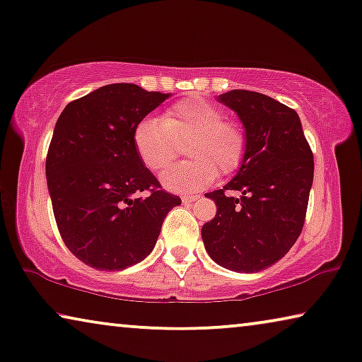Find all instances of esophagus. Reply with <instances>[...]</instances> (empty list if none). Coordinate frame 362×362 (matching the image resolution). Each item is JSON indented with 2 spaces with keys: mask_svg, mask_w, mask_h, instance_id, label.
<instances>
[{
  "mask_svg": "<svg viewBox=\"0 0 362 362\" xmlns=\"http://www.w3.org/2000/svg\"><path fill=\"white\" fill-rule=\"evenodd\" d=\"M199 199V196H194V194H187V196H182V202H194V201H197Z\"/></svg>",
  "mask_w": 362,
  "mask_h": 362,
  "instance_id": "1",
  "label": "esophagus"
}]
</instances>
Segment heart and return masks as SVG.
Returning <instances> with one entry per match:
<instances>
[{"instance_id": "b5f03b06", "label": "heart", "mask_w": 362, "mask_h": 362, "mask_svg": "<svg viewBox=\"0 0 362 362\" xmlns=\"http://www.w3.org/2000/svg\"><path fill=\"white\" fill-rule=\"evenodd\" d=\"M223 109L207 99L187 98L173 104L160 120H140L134 130V146L146 170L160 173L185 146L189 161L161 175V185L171 192L189 194L211 186L217 177L242 166L248 137L238 120L223 117Z\"/></svg>"}]
</instances>
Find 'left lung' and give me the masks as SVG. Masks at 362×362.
<instances>
[{
	"instance_id": "left-lung-1",
	"label": "left lung",
	"mask_w": 362,
	"mask_h": 362,
	"mask_svg": "<svg viewBox=\"0 0 362 362\" xmlns=\"http://www.w3.org/2000/svg\"><path fill=\"white\" fill-rule=\"evenodd\" d=\"M245 125L248 148L240 171L223 189L206 194L217 214L204 223L211 258L237 272H258L279 261L305 222L313 181V153L300 119L266 94L233 90L220 94ZM227 190H240L238 199Z\"/></svg>"
}]
</instances>
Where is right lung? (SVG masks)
I'll return each mask as SVG.
<instances>
[{
	"label": "right lung",
	"instance_id": "obj_1",
	"mask_svg": "<svg viewBox=\"0 0 362 362\" xmlns=\"http://www.w3.org/2000/svg\"><path fill=\"white\" fill-rule=\"evenodd\" d=\"M168 94L132 83L99 88L68 103L45 160L60 237L83 263L120 271L145 259L180 196L139 160L134 130Z\"/></svg>",
	"mask_w": 362,
	"mask_h": 362
}]
</instances>
